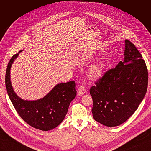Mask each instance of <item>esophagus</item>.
Returning <instances> with one entry per match:
<instances>
[{
	"label": "esophagus",
	"instance_id": "esophagus-1",
	"mask_svg": "<svg viewBox=\"0 0 151 151\" xmlns=\"http://www.w3.org/2000/svg\"><path fill=\"white\" fill-rule=\"evenodd\" d=\"M86 93V88L85 87L83 86H79L77 89V94L78 95H83Z\"/></svg>",
	"mask_w": 151,
	"mask_h": 151
}]
</instances>
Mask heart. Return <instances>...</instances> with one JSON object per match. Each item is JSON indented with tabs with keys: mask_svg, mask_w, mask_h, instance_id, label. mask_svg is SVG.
Masks as SVG:
<instances>
[{
	"mask_svg": "<svg viewBox=\"0 0 151 151\" xmlns=\"http://www.w3.org/2000/svg\"><path fill=\"white\" fill-rule=\"evenodd\" d=\"M104 67L101 63H98L93 66L89 71V77L92 80H97L101 78L103 75Z\"/></svg>",
	"mask_w": 151,
	"mask_h": 151,
	"instance_id": "heart-1",
	"label": "heart"
}]
</instances>
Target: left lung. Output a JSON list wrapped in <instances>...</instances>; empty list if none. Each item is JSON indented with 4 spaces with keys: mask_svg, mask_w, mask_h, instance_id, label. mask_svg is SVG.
I'll return each instance as SVG.
<instances>
[{
    "mask_svg": "<svg viewBox=\"0 0 151 151\" xmlns=\"http://www.w3.org/2000/svg\"><path fill=\"white\" fill-rule=\"evenodd\" d=\"M124 61L104 73L90 88L94 119L104 126H118L138 108L147 92L148 70L142 56L125 40Z\"/></svg>",
    "mask_w": 151,
    "mask_h": 151,
    "instance_id": "obj_1",
    "label": "left lung"
}]
</instances>
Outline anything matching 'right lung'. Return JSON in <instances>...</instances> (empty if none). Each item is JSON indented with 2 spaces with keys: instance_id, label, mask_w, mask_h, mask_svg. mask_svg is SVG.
I'll return each instance as SVG.
<instances>
[{
  "instance_id": "add662e5",
  "label": "right lung",
  "mask_w": 151,
  "mask_h": 151,
  "mask_svg": "<svg viewBox=\"0 0 151 151\" xmlns=\"http://www.w3.org/2000/svg\"><path fill=\"white\" fill-rule=\"evenodd\" d=\"M21 52L13 55L7 65L5 82L9 97L17 113L28 125L43 131L55 129L64 119L70 102L76 97L75 81L57 84L42 99H22L14 91L10 79L11 65Z\"/></svg>"
}]
</instances>
